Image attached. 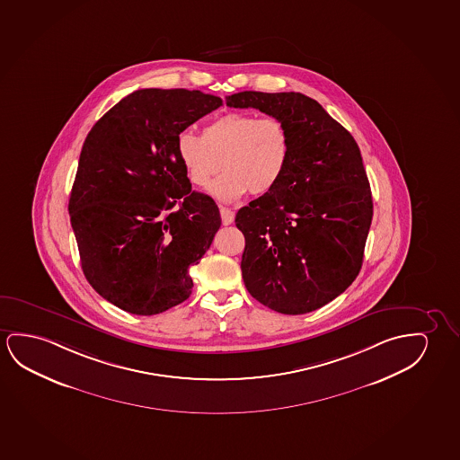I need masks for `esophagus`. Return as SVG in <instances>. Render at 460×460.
<instances>
[{"label": "esophagus", "instance_id": "1", "mask_svg": "<svg viewBox=\"0 0 460 460\" xmlns=\"http://www.w3.org/2000/svg\"><path fill=\"white\" fill-rule=\"evenodd\" d=\"M220 215L221 221H223V225H225V226L231 225L234 221V217H235V213H234L231 208H227V207H220Z\"/></svg>", "mask_w": 460, "mask_h": 460}]
</instances>
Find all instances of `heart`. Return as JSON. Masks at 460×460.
Instances as JSON below:
<instances>
[{"label":"heart","mask_w":460,"mask_h":460,"mask_svg":"<svg viewBox=\"0 0 460 460\" xmlns=\"http://www.w3.org/2000/svg\"><path fill=\"white\" fill-rule=\"evenodd\" d=\"M291 154L289 133L283 121L245 112H231L210 121L200 136L181 131L177 155L194 187H207L208 193L225 202L250 193L266 194L275 188L287 171Z\"/></svg>","instance_id":"heart-1"}]
</instances>
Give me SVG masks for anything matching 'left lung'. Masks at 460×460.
Instances as JSON below:
<instances>
[{"label":"left lung","mask_w":460,"mask_h":460,"mask_svg":"<svg viewBox=\"0 0 460 460\" xmlns=\"http://www.w3.org/2000/svg\"><path fill=\"white\" fill-rule=\"evenodd\" d=\"M229 107L285 123L291 154L269 193L242 207V277L248 293L279 314L329 304L358 277L372 225L370 183L353 136L305 94L240 92Z\"/></svg>","instance_id":"left-lung-1"}]
</instances>
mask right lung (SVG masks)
Returning <instances> with one entry per match:
<instances>
[{
  "label": "right lung",
  "instance_id": "obj_1",
  "mask_svg": "<svg viewBox=\"0 0 460 460\" xmlns=\"http://www.w3.org/2000/svg\"><path fill=\"white\" fill-rule=\"evenodd\" d=\"M223 104L185 88L137 90L88 133L69 198L82 270L128 314H163L193 289L198 264L220 229V210L191 191L177 137Z\"/></svg>",
  "mask_w": 460,
  "mask_h": 460
}]
</instances>
